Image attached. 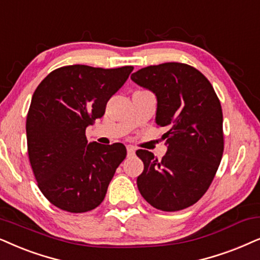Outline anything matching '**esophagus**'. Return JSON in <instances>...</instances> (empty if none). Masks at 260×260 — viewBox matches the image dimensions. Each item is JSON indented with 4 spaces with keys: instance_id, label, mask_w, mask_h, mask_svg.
<instances>
[{
    "instance_id": "obj_1",
    "label": "esophagus",
    "mask_w": 260,
    "mask_h": 260,
    "mask_svg": "<svg viewBox=\"0 0 260 260\" xmlns=\"http://www.w3.org/2000/svg\"><path fill=\"white\" fill-rule=\"evenodd\" d=\"M126 150H127V156H133L135 154V148L133 146H127Z\"/></svg>"
}]
</instances>
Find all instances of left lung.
Masks as SVG:
<instances>
[{
  "label": "left lung",
  "mask_w": 260,
  "mask_h": 260,
  "mask_svg": "<svg viewBox=\"0 0 260 260\" xmlns=\"http://www.w3.org/2000/svg\"><path fill=\"white\" fill-rule=\"evenodd\" d=\"M156 95L155 123L166 126L167 153L161 160L136 151L144 170L137 178L142 197L162 211L191 207L210 186L223 154V116L211 83L196 68L170 62L131 75Z\"/></svg>",
  "instance_id": "1"
}]
</instances>
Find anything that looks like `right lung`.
Instances as JSON below:
<instances>
[{
  "label": "right lung",
  "mask_w": 260,
  "mask_h": 260,
  "mask_svg": "<svg viewBox=\"0 0 260 260\" xmlns=\"http://www.w3.org/2000/svg\"><path fill=\"white\" fill-rule=\"evenodd\" d=\"M133 70L62 67L33 93L26 119L28 157L38 187L55 207L77 214L93 210L105 198L126 148L88 143L86 127L104 116L107 101Z\"/></svg>",
  "instance_id": "obj_1"
}]
</instances>
